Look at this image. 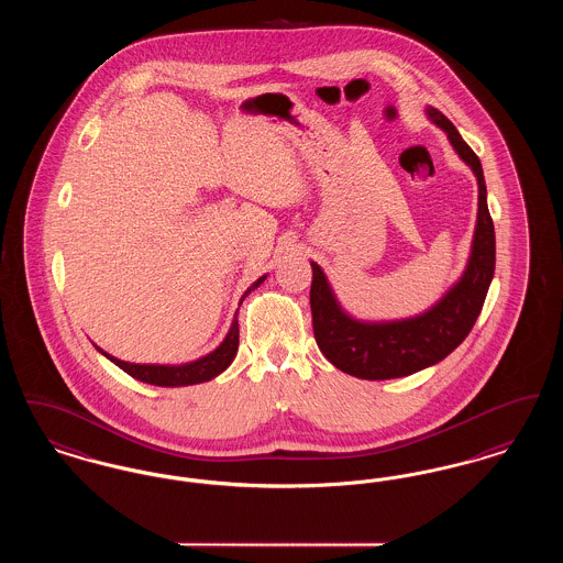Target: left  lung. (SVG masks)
<instances>
[{
	"instance_id": "1",
	"label": "left lung",
	"mask_w": 563,
	"mask_h": 563,
	"mask_svg": "<svg viewBox=\"0 0 563 563\" xmlns=\"http://www.w3.org/2000/svg\"><path fill=\"white\" fill-rule=\"evenodd\" d=\"M430 120L443 129L457 156L466 162L479 184V213L468 266L454 287L429 312L393 322H361L349 317L331 291L322 269L312 262L310 308L314 340L322 354L344 374L361 379H393L416 374L443 361L471 333L482 312L496 268L494 221L487 209L482 162L454 124L429 108Z\"/></svg>"
}]
</instances>
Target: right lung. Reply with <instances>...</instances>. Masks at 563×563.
I'll use <instances>...</instances> for the list:
<instances>
[{"label":"right lung","instance_id":"1","mask_svg":"<svg viewBox=\"0 0 563 563\" xmlns=\"http://www.w3.org/2000/svg\"><path fill=\"white\" fill-rule=\"evenodd\" d=\"M266 280V276L257 278L242 297L251 294L253 289H257L262 283ZM101 350V349H97ZM239 350V319L234 317L232 327L225 335V340L221 342L219 349H214L211 354L186 363V365H136V363H126L120 358H113L108 352L101 350V354H106L111 363H115L120 369H124L126 374L133 375L134 379H141L145 384H154V386H189V384H200V382H209L214 375L225 372L230 367V363L234 361Z\"/></svg>","mask_w":563,"mask_h":563}]
</instances>
